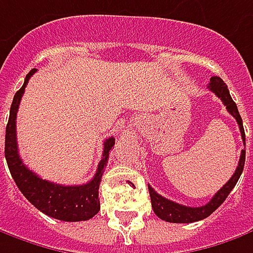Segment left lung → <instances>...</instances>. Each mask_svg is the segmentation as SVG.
<instances>
[{"label": "left lung", "instance_id": "8db88e82", "mask_svg": "<svg viewBox=\"0 0 253 253\" xmlns=\"http://www.w3.org/2000/svg\"><path fill=\"white\" fill-rule=\"evenodd\" d=\"M208 87H210L211 92H214L222 100V103L226 106V110L235 117L236 123H238L239 130H241L242 140L245 141V130H244V125H242V119L239 116V112H238V107H236L235 102L232 100V97L229 94L228 86H226L224 81L219 76H212L211 81H210ZM244 166H245V150L241 151L239 163H238V167H236L234 175L211 198V201L208 204H205V205H203V207H187V205H181V204L170 201V200L161 197L160 194H157V192L148 185L150 198H151V207H153L154 214L157 215L159 218H161V219H164L167 222H174V224H188V222L201 221L204 218L210 216L221 204L225 201L228 194L232 191V188L236 185V182H238L241 174H242V171H244Z\"/></svg>", "mask_w": 253, "mask_h": 253}]
</instances>
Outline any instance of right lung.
<instances>
[{
  "label": "right lung",
  "instance_id": "obj_1",
  "mask_svg": "<svg viewBox=\"0 0 253 253\" xmlns=\"http://www.w3.org/2000/svg\"><path fill=\"white\" fill-rule=\"evenodd\" d=\"M37 72L32 69L27 75L22 87L18 90L9 110V119L5 130V159L14 181L29 203L41 212L66 222L87 221L93 218L100 210L99 185L103 175L109 153L115 146V137H109L103 144V157L99 161L94 177L82 185H61L42 180L32 170H29L19 157L17 144V113L19 102L25 92L29 78Z\"/></svg>",
  "mask_w": 253,
  "mask_h": 253
}]
</instances>
